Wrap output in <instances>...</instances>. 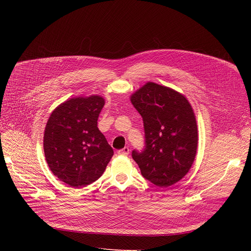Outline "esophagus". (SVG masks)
Masks as SVG:
<instances>
[{
    "label": "esophagus",
    "instance_id": "obj_1",
    "mask_svg": "<svg viewBox=\"0 0 251 251\" xmlns=\"http://www.w3.org/2000/svg\"><path fill=\"white\" fill-rule=\"evenodd\" d=\"M118 153L120 154V155H128V154H129V148L125 147V148L122 149V150H119V151H118Z\"/></svg>",
    "mask_w": 251,
    "mask_h": 251
}]
</instances>
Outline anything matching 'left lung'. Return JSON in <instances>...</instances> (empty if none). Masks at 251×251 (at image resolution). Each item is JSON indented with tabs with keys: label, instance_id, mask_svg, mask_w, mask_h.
Returning <instances> with one entry per match:
<instances>
[{
	"label": "left lung",
	"instance_id": "1",
	"mask_svg": "<svg viewBox=\"0 0 251 251\" xmlns=\"http://www.w3.org/2000/svg\"><path fill=\"white\" fill-rule=\"evenodd\" d=\"M130 100L142 117L146 132V149L133 151V160L154 185H173L189 172L199 144L190 102L177 90L154 82L138 88Z\"/></svg>",
	"mask_w": 251,
	"mask_h": 251
}]
</instances>
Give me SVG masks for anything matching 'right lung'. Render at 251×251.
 I'll use <instances>...</instances> for the list:
<instances>
[{
	"label": "right lung",
	"instance_id": "right-lung-1",
	"mask_svg": "<svg viewBox=\"0 0 251 251\" xmlns=\"http://www.w3.org/2000/svg\"><path fill=\"white\" fill-rule=\"evenodd\" d=\"M104 99L94 95L72 98L51 112L44 134V151L50 170L70 187L97 181L114 154L98 128Z\"/></svg>",
	"mask_w": 251,
	"mask_h": 251
}]
</instances>
